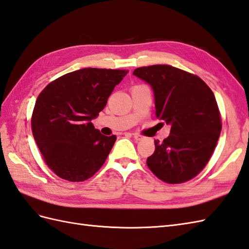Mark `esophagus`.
Wrapping results in <instances>:
<instances>
[{"label": "esophagus", "instance_id": "1", "mask_svg": "<svg viewBox=\"0 0 249 249\" xmlns=\"http://www.w3.org/2000/svg\"><path fill=\"white\" fill-rule=\"evenodd\" d=\"M134 138L136 139L137 141H141V140H143V139H144V137H143V136L139 135V134H134Z\"/></svg>", "mask_w": 249, "mask_h": 249}]
</instances>
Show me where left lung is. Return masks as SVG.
I'll return each mask as SVG.
<instances>
[{
	"mask_svg": "<svg viewBox=\"0 0 249 249\" xmlns=\"http://www.w3.org/2000/svg\"><path fill=\"white\" fill-rule=\"evenodd\" d=\"M134 75L152 86L156 117L171 125L169 137L155 140L148 169L166 183L191 180L210 160L222 130L214 94L197 75L169 65L138 68Z\"/></svg>",
	"mask_w": 249,
	"mask_h": 249,
	"instance_id": "8db88e82",
	"label": "left lung"
}]
</instances>
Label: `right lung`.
Here are the masks:
<instances>
[{"mask_svg": "<svg viewBox=\"0 0 249 249\" xmlns=\"http://www.w3.org/2000/svg\"><path fill=\"white\" fill-rule=\"evenodd\" d=\"M127 70L85 68L51 82L37 97L32 131L42 158L55 174L79 182L101 169L117 140L94 128L91 120Z\"/></svg>", "mask_w": 249, "mask_h": 249, "instance_id": "add662e5", "label": "right lung"}]
</instances>
